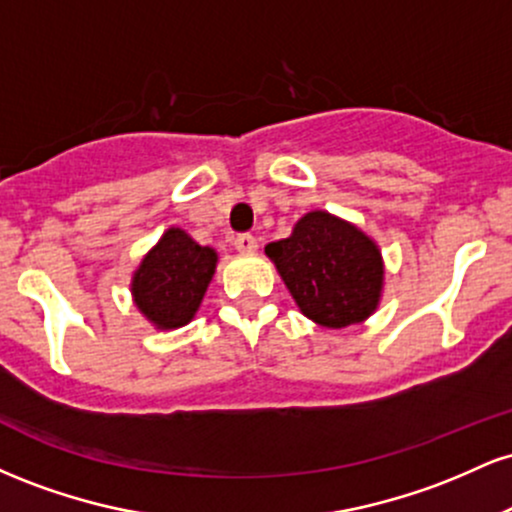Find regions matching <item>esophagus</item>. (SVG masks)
<instances>
[{"label":"esophagus","mask_w":512,"mask_h":512,"mask_svg":"<svg viewBox=\"0 0 512 512\" xmlns=\"http://www.w3.org/2000/svg\"><path fill=\"white\" fill-rule=\"evenodd\" d=\"M233 245H236V250L243 252V255H252V252H257V240L255 236H250V233H240V236L233 240Z\"/></svg>","instance_id":"1"}]
</instances>
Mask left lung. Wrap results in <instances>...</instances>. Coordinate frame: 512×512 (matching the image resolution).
Here are the masks:
<instances>
[{
  "mask_svg": "<svg viewBox=\"0 0 512 512\" xmlns=\"http://www.w3.org/2000/svg\"><path fill=\"white\" fill-rule=\"evenodd\" d=\"M293 301L305 317L342 330L373 315L383 293V257L378 245L354 223L327 211H310L289 238L269 243Z\"/></svg>",
  "mask_w": 512,
  "mask_h": 512,
  "instance_id": "left-lung-1",
  "label": "left lung"
}]
</instances>
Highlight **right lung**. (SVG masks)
Segmentation results:
<instances>
[{
    "label": "right lung",
    "instance_id": "1",
    "mask_svg": "<svg viewBox=\"0 0 512 512\" xmlns=\"http://www.w3.org/2000/svg\"><path fill=\"white\" fill-rule=\"evenodd\" d=\"M216 262V250L195 243L182 228H168L132 276L134 303L158 330L187 325L207 293Z\"/></svg>",
    "mask_w": 512,
    "mask_h": 512
}]
</instances>
